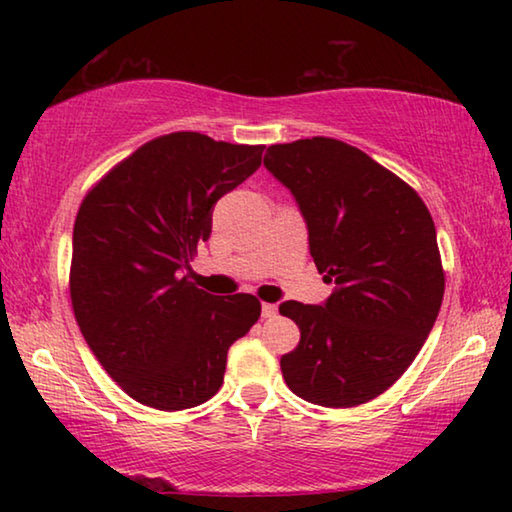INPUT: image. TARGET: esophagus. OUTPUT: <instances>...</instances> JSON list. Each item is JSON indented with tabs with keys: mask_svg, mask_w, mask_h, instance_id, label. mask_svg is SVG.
<instances>
[{
	"mask_svg": "<svg viewBox=\"0 0 512 512\" xmlns=\"http://www.w3.org/2000/svg\"><path fill=\"white\" fill-rule=\"evenodd\" d=\"M262 316L264 318L277 316V305H273V302H264V305H262Z\"/></svg>",
	"mask_w": 512,
	"mask_h": 512,
	"instance_id": "34e87169",
	"label": "esophagus"
}]
</instances>
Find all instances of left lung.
<instances>
[{
  "mask_svg": "<svg viewBox=\"0 0 512 512\" xmlns=\"http://www.w3.org/2000/svg\"><path fill=\"white\" fill-rule=\"evenodd\" d=\"M264 167L296 198L325 305L287 300L300 327L280 359L302 400L350 409L388 391L418 357L445 293L436 225L413 187L357 146L311 137L266 149Z\"/></svg>",
  "mask_w": 512,
  "mask_h": 512,
  "instance_id": "8db88e82",
  "label": "left lung"
}]
</instances>
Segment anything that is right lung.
<instances>
[{
  "label": "right lung",
  "mask_w": 512,
  "mask_h": 512,
  "mask_svg": "<svg viewBox=\"0 0 512 512\" xmlns=\"http://www.w3.org/2000/svg\"><path fill=\"white\" fill-rule=\"evenodd\" d=\"M264 146L180 131L112 167L76 214L69 296L121 391L160 411L210 400L230 345L262 314L250 293L212 296L180 275L210 239L212 210L262 164Z\"/></svg>",
  "instance_id": "obj_1"
}]
</instances>
